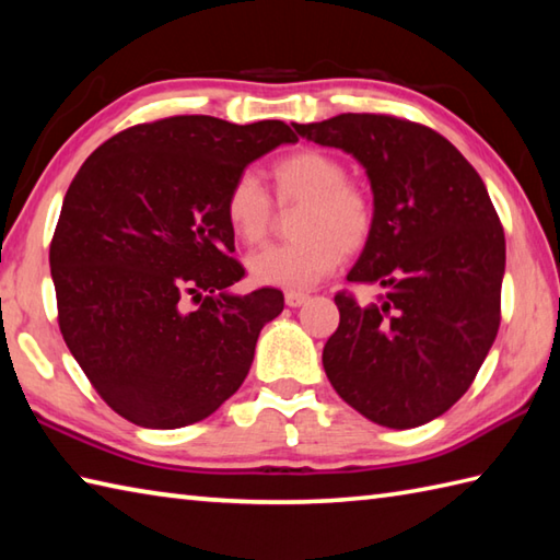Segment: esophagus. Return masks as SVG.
<instances>
[{"label":"esophagus","mask_w":560,"mask_h":560,"mask_svg":"<svg viewBox=\"0 0 560 560\" xmlns=\"http://www.w3.org/2000/svg\"><path fill=\"white\" fill-rule=\"evenodd\" d=\"M305 301H308V293L287 291V305H291V308H299V305H303Z\"/></svg>","instance_id":"obj_1"}]
</instances>
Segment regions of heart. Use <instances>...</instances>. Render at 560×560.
Returning <instances> with one entry per match:
<instances>
[{
	"label": "heart",
	"mask_w": 560,
	"mask_h": 560,
	"mask_svg": "<svg viewBox=\"0 0 560 560\" xmlns=\"http://www.w3.org/2000/svg\"><path fill=\"white\" fill-rule=\"evenodd\" d=\"M273 199L281 208L301 206L293 218L295 240L247 257L249 277L281 289H308L374 235L376 206L364 186L349 179L347 164L325 150L303 148L269 167ZM223 215L240 243H265L273 225V203L252 172L230 182Z\"/></svg>",
	"instance_id": "1"
}]
</instances>
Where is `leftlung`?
I'll return each instance as SVG.
<instances>
[{
	"instance_id": "left-lung-1",
	"label": "left lung",
	"mask_w": 560,
	"mask_h": 560,
	"mask_svg": "<svg viewBox=\"0 0 560 560\" xmlns=\"http://www.w3.org/2000/svg\"><path fill=\"white\" fill-rule=\"evenodd\" d=\"M295 130L366 167L374 235L339 291L323 366L339 398L371 422L410 430L464 396L500 327L505 233L483 179L436 130L386 114H339Z\"/></svg>"
}]
</instances>
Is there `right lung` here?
I'll return each instance as SVG.
<instances>
[{"label":"right lung","instance_id":"obj_1","mask_svg":"<svg viewBox=\"0 0 560 560\" xmlns=\"http://www.w3.org/2000/svg\"><path fill=\"white\" fill-rule=\"evenodd\" d=\"M295 140L283 120L170 116L120 130L74 174L50 243L58 325L120 418L177 430L243 386L283 293H228L245 267L223 199L252 160Z\"/></svg>","mask_w":560,"mask_h":560}]
</instances>
